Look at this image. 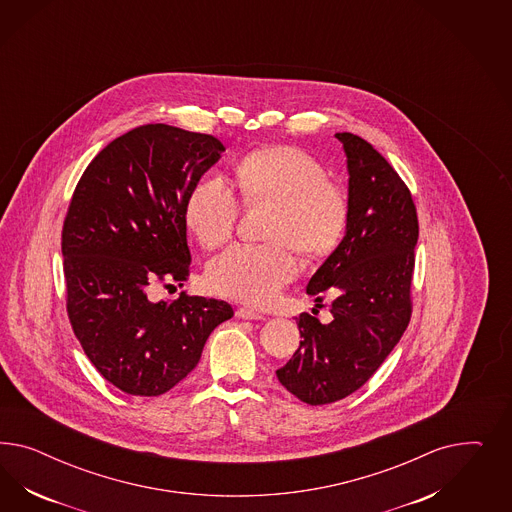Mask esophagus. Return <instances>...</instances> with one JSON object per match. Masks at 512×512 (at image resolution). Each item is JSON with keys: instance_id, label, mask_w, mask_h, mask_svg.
<instances>
[{"instance_id": "obj_1", "label": "esophagus", "mask_w": 512, "mask_h": 512, "mask_svg": "<svg viewBox=\"0 0 512 512\" xmlns=\"http://www.w3.org/2000/svg\"><path fill=\"white\" fill-rule=\"evenodd\" d=\"M236 317H240V319H251V321H259V319H264L263 313L251 310V308H238V310H236Z\"/></svg>"}]
</instances>
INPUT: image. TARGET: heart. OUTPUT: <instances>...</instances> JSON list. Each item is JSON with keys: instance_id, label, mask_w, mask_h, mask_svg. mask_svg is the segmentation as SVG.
<instances>
[{"instance_id": "heart-1", "label": "heart", "mask_w": 512, "mask_h": 512, "mask_svg": "<svg viewBox=\"0 0 512 512\" xmlns=\"http://www.w3.org/2000/svg\"><path fill=\"white\" fill-rule=\"evenodd\" d=\"M242 197L274 202L268 223L270 244H234L206 268V283L217 295L251 306H266L300 272L296 249L323 257L338 246L349 219V201L323 165L296 146H268L244 155L234 171ZM238 199L223 176H206L189 191L187 227L204 248H217L233 234Z\"/></svg>"}]
</instances>
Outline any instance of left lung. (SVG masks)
I'll use <instances>...</instances> for the list:
<instances>
[{
    "mask_svg": "<svg viewBox=\"0 0 512 512\" xmlns=\"http://www.w3.org/2000/svg\"><path fill=\"white\" fill-rule=\"evenodd\" d=\"M347 155L349 219L345 236L308 283V295H332V321L296 319L300 347L279 368V383L310 405L338 402L362 387L411 319V278L419 219L398 172L370 142L336 133Z\"/></svg>",
    "mask_w": 512,
    "mask_h": 512,
    "instance_id": "left-lung-1",
    "label": "left lung"
}]
</instances>
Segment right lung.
I'll list each match as a JSON object with an SVG mask.
<instances>
[{
	"label": "right lung",
	"mask_w": 512,
	"mask_h": 512,
	"mask_svg": "<svg viewBox=\"0 0 512 512\" xmlns=\"http://www.w3.org/2000/svg\"><path fill=\"white\" fill-rule=\"evenodd\" d=\"M225 146L212 135L140 125L112 140L82 174L63 221L67 313L86 357L114 387L161 396L201 360L231 304L155 283L189 274L186 201Z\"/></svg>",
	"instance_id": "1"
}]
</instances>
